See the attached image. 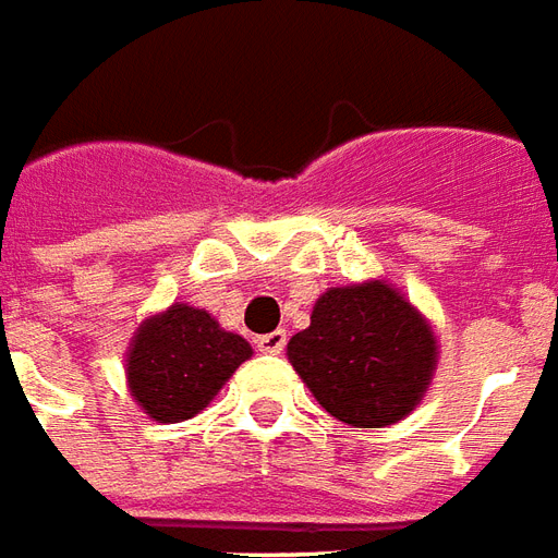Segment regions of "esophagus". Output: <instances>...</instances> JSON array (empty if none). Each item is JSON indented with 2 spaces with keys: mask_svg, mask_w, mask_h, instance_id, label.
<instances>
[{
  "mask_svg": "<svg viewBox=\"0 0 558 558\" xmlns=\"http://www.w3.org/2000/svg\"><path fill=\"white\" fill-rule=\"evenodd\" d=\"M287 345V331H271L257 337V349L263 354H280Z\"/></svg>",
  "mask_w": 558,
  "mask_h": 558,
  "instance_id": "obj_1",
  "label": "esophagus"
}]
</instances>
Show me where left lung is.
I'll return each mask as SVG.
<instances>
[{
    "label": "left lung",
    "mask_w": 558,
    "mask_h": 558,
    "mask_svg": "<svg viewBox=\"0 0 558 558\" xmlns=\"http://www.w3.org/2000/svg\"><path fill=\"white\" fill-rule=\"evenodd\" d=\"M287 352L316 402L357 428L411 414L437 357L426 319L381 280L325 292Z\"/></svg>",
    "instance_id": "8db88e82"
}]
</instances>
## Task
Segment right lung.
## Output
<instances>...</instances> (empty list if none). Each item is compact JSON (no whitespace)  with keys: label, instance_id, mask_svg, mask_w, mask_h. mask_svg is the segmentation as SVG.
<instances>
[{"label":"right lung","instance_id":"obj_1","mask_svg":"<svg viewBox=\"0 0 558 558\" xmlns=\"http://www.w3.org/2000/svg\"><path fill=\"white\" fill-rule=\"evenodd\" d=\"M247 357L251 345L239 333L225 331L206 311L174 304L135 333L126 375L144 414L180 423L204 411Z\"/></svg>","mask_w":558,"mask_h":558}]
</instances>
